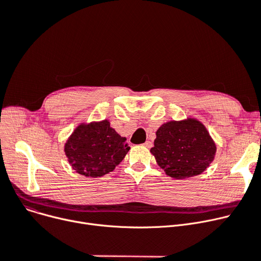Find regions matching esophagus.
Here are the masks:
<instances>
[{
	"instance_id": "esophagus-1",
	"label": "esophagus",
	"mask_w": 261,
	"mask_h": 261,
	"mask_svg": "<svg viewBox=\"0 0 261 261\" xmlns=\"http://www.w3.org/2000/svg\"><path fill=\"white\" fill-rule=\"evenodd\" d=\"M144 146L147 147V148H149V147L152 146V142H151V141H146V142L144 143Z\"/></svg>"
}]
</instances>
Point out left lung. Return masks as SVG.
<instances>
[{
  "label": "left lung",
  "instance_id": "1",
  "mask_svg": "<svg viewBox=\"0 0 261 261\" xmlns=\"http://www.w3.org/2000/svg\"><path fill=\"white\" fill-rule=\"evenodd\" d=\"M216 150L204 124L193 117L165 122L157 129L150 148L157 164L175 179L202 174L215 159Z\"/></svg>",
  "mask_w": 261,
  "mask_h": 261
}]
</instances>
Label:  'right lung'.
I'll list each match as a JSON object with an SVG mask.
<instances>
[{
	"mask_svg": "<svg viewBox=\"0 0 261 261\" xmlns=\"http://www.w3.org/2000/svg\"><path fill=\"white\" fill-rule=\"evenodd\" d=\"M129 149L126 138L120 136L107 119L82 122L64 145L65 155L73 170L93 178L113 172Z\"/></svg>",
	"mask_w": 261,
	"mask_h": 261,
	"instance_id": "obj_1",
	"label": "right lung"
}]
</instances>
